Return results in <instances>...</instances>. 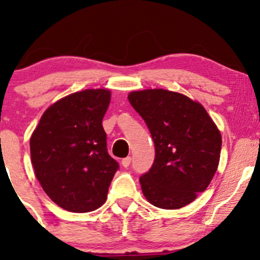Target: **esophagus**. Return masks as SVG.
Listing matches in <instances>:
<instances>
[{
  "label": "esophagus",
  "instance_id": "esophagus-1",
  "mask_svg": "<svg viewBox=\"0 0 260 260\" xmlns=\"http://www.w3.org/2000/svg\"><path fill=\"white\" fill-rule=\"evenodd\" d=\"M131 161H132V159H131V156H127V157H124V159H122V166H123V168H128V166L131 165Z\"/></svg>",
  "mask_w": 260,
  "mask_h": 260
}]
</instances>
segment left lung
Returning a JSON list of instances; mask_svg holds the SVG:
<instances>
[{"label": "left lung", "mask_w": 260, "mask_h": 260, "mask_svg": "<svg viewBox=\"0 0 260 260\" xmlns=\"http://www.w3.org/2000/svg\"><path fill=\"white\" fill-rule=\"evenodd\" d=\"M155 145L151 169L140 176L143 194L161 209L186 207L215 175L221 134L207 110L180 92L147 89L128 95Z\"/></svg>", "instance_id": "8db88e82"}]
</instances>
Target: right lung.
Returning a JSON list of instances; mask_svg holds the SVG:
<instances>
[{"label":"right lung","instance_id":"1","mask_svg":"<svg viewBox=\"0 0 260 260\" xmlns=\"http://www.w3.org/2000/svg\"><path fill=\"white\" fill-rule=\"evenodd\" d=\"M106 89L74 92L51 105L30 138L35 176L58 207L72 213L100 208L118 162L107 153L103 118L110 105Z\"/></svg>","mask_w":260,"mask_h":260}]
</instances>
